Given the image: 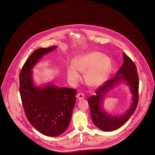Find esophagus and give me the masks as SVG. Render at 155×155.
<instances>
[{
    "instance_id": "1",
    "label": "esophagus",
    "mask_w": 155,
    "mask_h": 155,
    "mask_svg": "<svg viewBox=\"0 0 155 155\" xmlns=\"http://www.w3.org/2000/svg\"><path fill=\"white\" fill-rule=\"evenodd\" d=\"M77 99L78 100L80 101V100H82V99H83L84 98V95L82 93H79V94H77Z\"/></svg>"
}]
</instances>
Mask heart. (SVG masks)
Returning a JSON list of instances; mask_svg holds the SVG:
<instances>
[{"label": "heart", "mask_w": 155, "mask_h": 155, "mask_svg": "<svg viewBox=\"0 0 155 155\" xmlns=\"http://www.w3.org/2000/svg\"><path fill=\"white\" fill-rule=\"evenodd\" d=\"M112 63L110 58L102 53L91 51L77 56L73 62L67 67V75L71 84H76L81 80V73H85L84 78L87 84L92 87L101 85L110 73Z\"/></svg>", "instance_id": "1"}]
</instances>
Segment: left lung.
<instances>
[{"instance_id":"8db88e82","label":"left lung","mask_w":155,"mask_h":155,"mask_svg":"<svg viewBox=\"0 0 155 155\" xmlns=\"http://www.w3.org/2000/svg\"><path fill=\"white\" fill-rule=\"evenodd\" d=\"M123 54L124 63L116 77L99 87L96 91V95L91 96L88 100L94 124L104 131H112L124 125L133 115L138 105L139 78L137 68L127 55L124 53ZM121 83H125L130 89L132 94V102L129 109L124 114L111 115L104 109L103 102L105 95Z\"/></svg>"}]
</instances>
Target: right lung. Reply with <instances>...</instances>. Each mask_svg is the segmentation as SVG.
Segmentation results:
<instances>
[{
    "label": "right lung",
    "instance_id": "obj_1",
    "mask_svg": "<svg viewBox=\"0 0 155 155\" xmlns=\"http://www.w3.org/2000/svg\"><path fill=\"white\" fill-rule=\"evenodd\" d=\"M40 48L32 53L20 74V93L25 115L37 131L57 137L68 127L76 102L75 89L59 88L52 82L37 85L32 68L39 60L57 48Z\"/></svg>",
    "mask_w": 155,
    "mask_h": 155
}]
</instances>
